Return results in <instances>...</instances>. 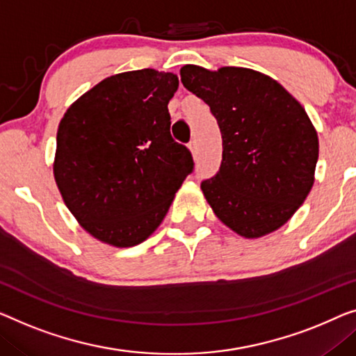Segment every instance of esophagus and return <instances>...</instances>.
I'll return each mask as SVG.
<instances>
[{"label": "esophagus", "mask_w": 356, "mask_h": 356, "mask_svg": "<svg viewBox=\"0 0 356 356\" xmlns=\"http://www.w3.org/2000/svg\"><path fill=\"white\" fill-rule=\"evenodd\" d=\"M188 148H190V152L193 153V155H196V153H198V142H196V139H193L192 142H190Z\"/></svg>", "instance_id": "34e87169"}]
</instances>
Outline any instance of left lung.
Masks as SVG:
<instances>
[{
	"instance_id": "obj_1",
	"label": "left lung",
	"mask_w": 356,
	"mask_h": 356,
	"mask_svg": "<svg viewBox=\"0 0 356 356\" xmlns=\"http://www.w3.org/2000/svg\"><path fill=\"white\" fill-rule=\"evenodd\" d=\"M180 79L220 127V168L201 182L214 214L245 238L278 230L315 182L318 136L307 111L278 81L251 68L184 65Z\"/></svg>"
}]
</instances>
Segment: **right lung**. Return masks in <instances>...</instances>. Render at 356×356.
Listing matches in <instances>:
<instances>
[{
    "label": "right lung",
    "mask_w": 356,
    "mask_h": 356,
    "mask_svg": "<svg viewBox=\"0 0 356 356\" xmlns=\"http://www.w3.org/2000/svg\"><path fill=\"white\" fill-rule=\"evenodd\" d=\"M174 73L153 68L108 76L70 105L57 129L54 179L88 233L116 248L145 241L193 171L171 137Z\"/></svg>",
    "instance_id": "add662e5"
}]
</instances>
